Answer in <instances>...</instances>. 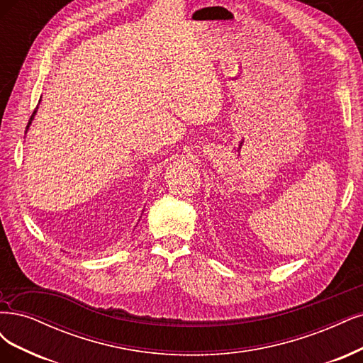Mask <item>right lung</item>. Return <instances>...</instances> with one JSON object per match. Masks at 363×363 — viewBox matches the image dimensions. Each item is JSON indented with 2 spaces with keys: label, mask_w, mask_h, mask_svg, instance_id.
I'll return each mask as SVG.
<instances>
[{
  "label": "right lung",
  "mask_w": 363,
  "mask_h": 363,
  "mask_svg": "<svg viewBox=\"0 0 363 363\" xmlns=\"http://www.w3.org/2000/svg\"><path fill=\"white\" fill-rule=\"evenodd\" d=\"M35 112H37V108L34 109V112H33V116H31V118H30V121H28V126H27V130H25V133L28 132V129H30V126H31V123H33V120H34V116H35Z\"/></svg>",
  "instance_id": "right-lung-1"
}]
</instances>
